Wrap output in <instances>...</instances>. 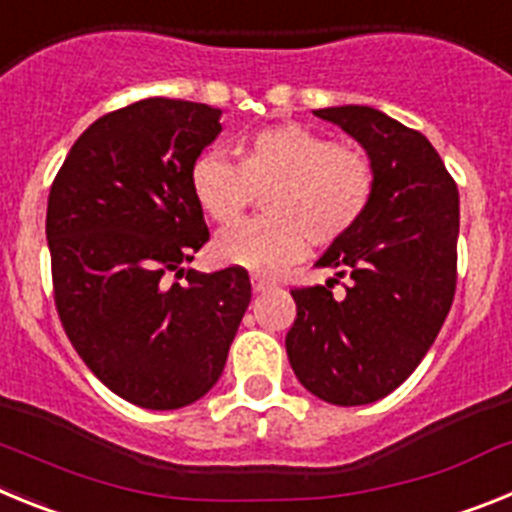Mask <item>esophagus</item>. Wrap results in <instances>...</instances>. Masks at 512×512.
<instances>
[{
  "instance_id": "obj_1",
  "label": "esophagus",
  "mask_w": 512,
  "mask_h": 512,
  "mask_svg": "<svg viewBox=\"0 0 512 512\" xmlns=\"http://www.w3.org/2000/svg\"><path fill=\"white\" fill-rule=\"evenodd\" d=\"M251 284H253V292H269V289L277 287V282H271V279L261 277V274H253Z\"/></svg>"
}]
</instances>
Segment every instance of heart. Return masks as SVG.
<instances>
[{
	"label": "heart",
	"mask_w": 512,
	"mask_h": 512,
	"mask_svg": "<svg viewBox=\"0 0 512 512\" xmlns=\"http://www.w3.org/2000/svg\"><path fill=\"white\" fill-rule=\"evenodd\" d=\"M189 189L217 225L235 223L256 194H266L264 220L217 235L212 256L253 274H277L302 259L307 243L343 241L372 205L377 174L361 148L287 122L246 135L238 164L202 153L189 171Z\"/></svg>",
	"instance_id": "b5f03b06"
}]
</instances>
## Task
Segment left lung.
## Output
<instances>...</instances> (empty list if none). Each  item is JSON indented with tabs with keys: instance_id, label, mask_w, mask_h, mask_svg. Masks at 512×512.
Returning a JSON list of instances; mask_svg holds the SVG:
<instances>
[{
	"instance_id": "1",
	"label": "left lung",
	"mask_w": 512,
	"mask_h": 512,
	"mask_svg": "<svg viewBox=\"0 0 512 512\" xmlns=\"http://www.w3.org/2000/svg\"><path fill=\"white\" fill-rule=\"evenodd\" d=\"M372 158L377 189L364 220L318 266L348 277L295 287L287 356L307 392L330 405H369L397 390L423 361L456 292L459 192L436 148L364 104L315 110Z\"/></svg>"
}]
</instances>
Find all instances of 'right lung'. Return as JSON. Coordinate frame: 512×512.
<instances>
[{"instance_id": "right-lung-1", "label": "right lung", "mask_w": 512, "mask_h": 512, "mask_svg": "<svg viewBox=\"0 0 512 512\" xmlns=\"http://www.w3.org/2000/svg\"><path fill=\"white\" fill-rule=\"evenodd\" d=\"M220 115L151 97L99 117L48 194L63 330L94 377L138 408L176 410L207 395L251 302L241 266L184 271L210 241L189 171L223 130Z\"/></svg>"}]
</instances>
